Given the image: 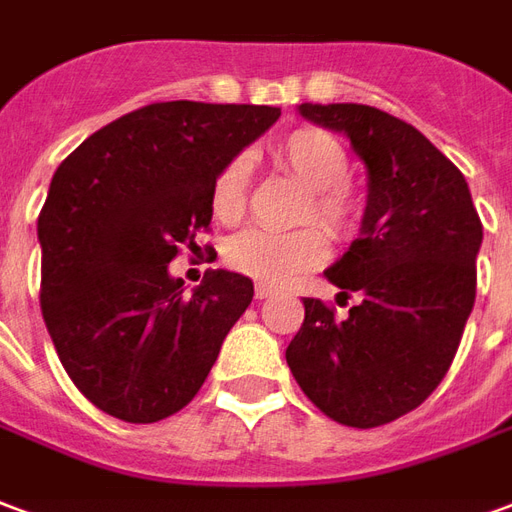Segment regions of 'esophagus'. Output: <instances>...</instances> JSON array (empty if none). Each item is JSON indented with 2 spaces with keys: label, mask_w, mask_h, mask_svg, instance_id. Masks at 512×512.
<instances>
[{
  "label": "esophagus",
  "mask_w": 512,
  "mask_h": 512,
  "mask_svg": "<svg viewBox=\"0 0 512 512\" xmlns=\"http://www.w3.org/2000/svg\"><path fill=\"white\" fill-rule=\"evenodd\" d=\"M274 293H276V287L263 285V282H257L255 285V298H260V301H263V298H271Z\"/></svg>",
  "instance_id": "34e87169"
}]
</instances>
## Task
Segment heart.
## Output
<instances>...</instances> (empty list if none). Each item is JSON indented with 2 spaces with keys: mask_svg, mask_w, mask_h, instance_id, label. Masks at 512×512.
Segmentation results:
<instances>
[{
  "mask_svg": "<svg viewBox=\"0 0 512 512\" xmlns=\"http://www.w3.org/2000/svg\"><path fill=\"white\" fill-rule=\"evenodd\" d=\"M274 160L295 181L312 189L304 219H317L333 236H352L361 225V200L344 184L350 170L347 151L331 132L320 127H301L276 143ZM211 214L236 225L244 217L249 200V160L233 157L219 170L211 184ZM328 257V238L320 227H301L276 233L249 227L230 238L225 249L227 266L238 274L252 276L263 285H282L309 268H317Z\"/></svg>",
  "mask_w": 512,
  "mask_h": 512,
  "instance_id": "1",
  "label": "heart"
}]
</instances>
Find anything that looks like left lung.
Returning <instances> with one entry per match:
<instances>
[{"label": "left lung", "mask_w": 512, "mask_h": 512, "mask_svg": "<svg viewBox=\"0 0 512 512\" xmlns=\"http://www.w3.org/2000/svg\"><path fill=\"white\" fill-rule=\"evenodd\" d=\"M344 132L369 173L361 236L325 276L361 301L344 320L304 298L285 358L328 418L374 429L429 399L456 358L475 306L483 225L461 170L407 121L358 105H298Z\"/></svg>", "instance_id": "left-lung-1"}]
</instances>
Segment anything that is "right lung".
Instances as JSON below:
<instances>
[{
  "label": "right lung",
  "instance_id": "1",
  "mask_svg": "<svg viewBox=\"0 0 512 512\" xmlns=\"http://www.w3.org/2000/svg\"><path fill=\"white\" fill-rule=\"evenodd\" d=\"M279 113L154 102L105 124L56 168L37 217L40 306L64 372L102 412L157 423L206 382L255 287L217 268L187 295L168 263L211 225L214 176Z\"/></svg>",
  "mask_w": 512,
  "mask_h": 512
}]
</instances>
